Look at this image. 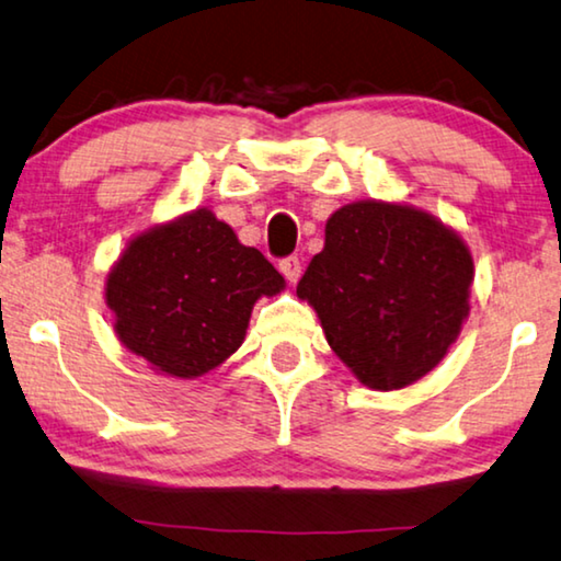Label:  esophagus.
Segmentation results:
<instances>
[{"label": "esophagus", "instance_id": "1", "mask_svg": "<svg viewBox=\"0 0 561 561\" xmlns=\"http://www.w3.org/2000/svg\"><path fill=\"white\" fill-rule=\"evenodd\" d=\"M279 270L287 282L295 284L299 277H302V262H299V256H287L279 262Z\"/></svg>", "mask_w": 561, "mask_h": 561}]
</instances>
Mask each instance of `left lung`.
Returning <instances> with one entry per match:
<instances>
[{
    "label": "left lung",
    "mask_w": 561,
    "mask_h": 561,
    "mask_svg": "<svg viewBox=\"0 0 561 561\" xmlns=\"http://www.w3.org/2000/svg\"><path fill=\"white\" fill-rule=\"evenodd\" d=\"M473 256L423 208L355 201L324 227L297 297L363 386L400 390L428 375L468 317Z\"/></svg>",
    "instance_id": "8db88e82"
}]
</instances>
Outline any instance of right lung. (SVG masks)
Listing matches in <instances>:
<instances>
[{
	"label": "right lung",
	"mask_w": 561,
	"mask_h": 561,
	"mask_svg": "<svg viewBox=\"0 0 561 561\" xmlns=\"http://www.w3.org/2000/svg\"><path fill=\"white\" fill-rule=\"evenodd\" d=\"M284 277L208 208L158 224L128 241L105 279L115 334L171 378H201L244 342L259 297Z\"/></svg>",
	"instance_id": "obj_1"
}]
</instances>
